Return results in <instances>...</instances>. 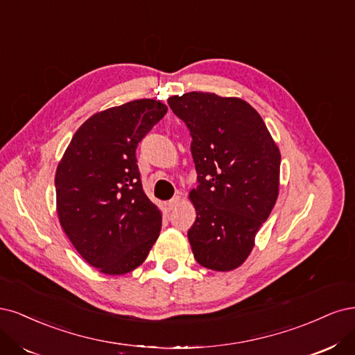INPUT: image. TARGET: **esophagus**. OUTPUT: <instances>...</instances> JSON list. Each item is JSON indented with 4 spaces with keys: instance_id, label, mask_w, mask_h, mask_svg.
Instances as JSON below:
<instances>
[{
    "instance_id": "esophagus-1",
    "label": "esophagus",
    "mask_w": 355,
    "mask_h": 355,
    "mask_svg": "<svg viewBox=\"0 0 355 355\" xmlns=\"http://www.w3.org/2000/svg\"><path fill=\"white\" fill-rule=\"evenodd\" d=\"M180 202H181V198H180V196H175V198H173V199H171V200L166 203V207H168L169 211H173L174 208L178 207Z\"/></svg>"
}]
</instances>
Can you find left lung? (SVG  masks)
<instances>
[{
  "mask_svg": "<svg viewBox=\"0 0 355 355\" xmlns=\"http://www.w3.org/2000/svg\"><path fill=\"white\" fill-rule=\"evenodd\" d=\"M189 128L198 187L187 232L200 266L230 271L248 258L279 194L282 156L259 113L236 97L190 91L168 98Z\"/></svg>",
  "mask_w": 355,
  "mask_h": 355,
  "instance_id": "8db88e82",
  "label": "left lung"
}]
</instances>
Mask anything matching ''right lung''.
I'll return each instance as SVG.
<instances>
[{"label":"right lung","mask_w":355,"mask_h":355,"mask_svg":"<svg viewBox=\"0 0 355 355\" xmlns=\"http://www.w3.org/2000/svg\"><path fill=\"white\" fill-rule=\"evenodd\" d=\"M168 107L141 98L87 119L55 173L57 214L66 236L89 266L125 274L143 264L162 227L146 196L135 150Z\"/></svg>","instance_id":"1"}]
</instances>
